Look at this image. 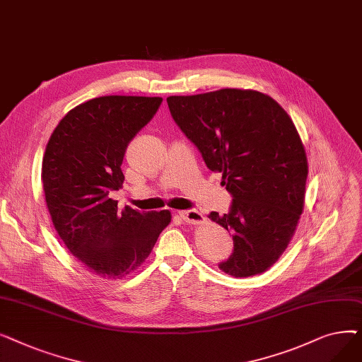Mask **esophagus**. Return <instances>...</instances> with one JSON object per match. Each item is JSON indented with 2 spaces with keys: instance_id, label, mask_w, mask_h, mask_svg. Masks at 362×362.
<instances>
[{
  "instance_id": "34e87169",
  "label": "esophagus",
  "mask_w": 362,
  "mask_h": 362,
  "mask_svg": "<svg viewBox=\"0 0 362 362\" xmlns=\"http://www.w3.org/2000/svg\"><path fill=\"white\" fill-rule=\"evenodd\" d=\"M179 214H180V218L189 224H198L204 220V216L198 210H186V211H180Z\"/></svg>"
}]
</instances>
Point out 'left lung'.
Instances as JSON below:
<instances>
[{
  "mask_svg": "<svg viewBox=\"0 0 362 362\" xmlns=\"http://www.w3.org/2000/svg\"><path fill=\"white\" fill-rule=\"evenodd\" d=\"M167 104L232 195L229 213L208 216L233 236L218 269L235 277L264 273L288 248L303 210L308 163L293 122L257 90L220 89Z\"/></svg>",
  "mask_w": 362,
  "mask_h": 362,
  "instance_id": "left-lung-1",
  "label": "left lung"
}]
</instances>
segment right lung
Returning <instances> with one entry per match:
<instances>
[{
    "label": "right lung",
    "mask_w": 362,
    "mask_h": 362,
    "mask_svg": "<svg viewBox=\"0 0 362 362\" xmlns=\"http://www.w3.org/2000/svg\"><path fill=\"white\" fill-rule=\"evenodd\" d=\"M163 98L110 95L70 110L52 132L42 185L57 233L88 270L120 279L148 258L171 214L117 211L129 142L154 117Z\"/></svg>",
    "instance_id": "1"
}]
</instances>
